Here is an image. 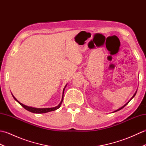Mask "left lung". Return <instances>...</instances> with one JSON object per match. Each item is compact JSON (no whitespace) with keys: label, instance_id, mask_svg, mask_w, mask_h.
I'll use <instances>...</instances> for the list:
<instances>
[{"label":"left lung","instance_id":"1","mask_svg":"<svg viewBox=\"0 0 146 146\" xmlns=\"http://www.w3.org/2000/svg\"><path fill=\"white\" fill-rule=\"evenodd\" d=\"M136 93H137V91H136V92H135V94H134V95H133V96H132V98H131V100H129V102H127V104H125V105H123V107H120V108H119V109H117V110H115V111H115H115H119V110H121V109H122V108H123V107H125V106H126V105H127V104H129V102H130V101H131V100H132V98H134V97H135V94H136Z\"/></svg>","mask_w":146,"mask_h":146}]
</instances>
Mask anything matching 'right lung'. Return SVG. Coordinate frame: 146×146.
<instances>
[{
	"label": "right lung",
	"mask_w": 146,
	"mask_h": 146,
	"mask_svg": "<svg viewBox=\"0 0 146 146\" xmlns=\"http://www.w3.org/2000/svg\"><path fill=\"white\" fill-rule=\"evenodd\" d=\"M66 85L65 86V87H66ZM64 87V88H65ZM64 88L63 89V97H62V100L61 101V102L60 103V104H59L58 106L55 107H52V108H35V107H28V106H26V105H24L23 104H21V102H19L16 98H15L14 95H12V97H13V98L15 99V100H16L19 104L22 107H23L24 108H25L26 110H28L29 111H31V112H33V113H46V112H49V111H54V110H57L58 108H59L60 107L61 105L62 104V102H63V94H64Z\"/></svg>",
	"instance_id": "1"
}]
</instances>
